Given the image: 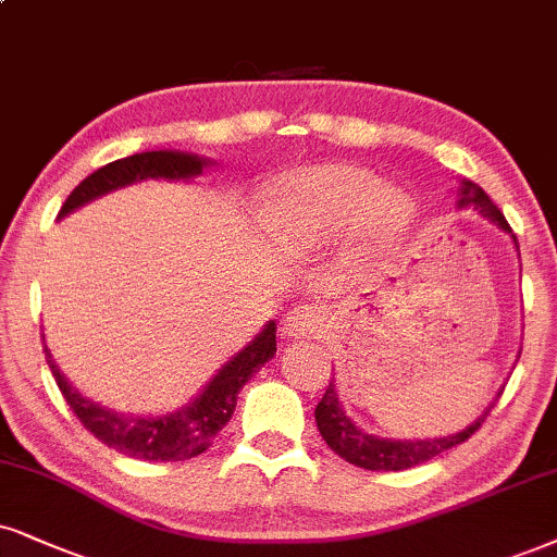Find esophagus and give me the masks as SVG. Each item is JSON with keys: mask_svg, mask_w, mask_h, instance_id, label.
Masks as SVG:
<instances>
[{"mask_svg": "<svg viewBox=\"0 0 557 557\" xmlns=\"http://www.w3.org/2000/svg\"><path fill=\"white\" fill-rule=\"evenodd\" d=\"M326 329V311L315 302H306V306L293 308L283 319V334L285 339H319Z\"/></svg>", "mask_w": 557, "mask_h": 557, "instance_id": "1", "label": "esophagus"}]
</instances>
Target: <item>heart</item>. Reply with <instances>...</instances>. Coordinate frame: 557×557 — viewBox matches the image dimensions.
I'll return each instance as SVG.
<instances>
[{
	"label": "heart",
	"mask_w": 557,
	"mask_h": 557,
	"mask_svg": "<svg viewBox=\"0 0 557 557\" xmlns=\"http://www.w3.org/2000/svg\"><path fill=\"white\" fill-rule=\"evenodd\" d=\"M264 218L287 249L326 242L357 218L375 242H393L411 226L413 202L364 169L323 164L280 180L267 193Z\"/></svg>",
	"instance_id": "heart-1"
}]
</instances>
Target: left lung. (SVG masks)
<instances>
[{
  "label": "left lung",
  "mask_w": 557,
  "mask_h": 557,
  "mask_svg": "<svg viewBox=\"0 0 557 557\" xmlns=\"http://www.w3.org/2000/svg\"><path fill=\"white\" fill-rule=\"evenodd\" d=\"M457 195H460L457 208L473 206L478 213L488 218L494 226L502 228L504 234H509L513 242V249L519 251L517 236L511 234V226L506 223L502 210L494 206V200L483 193V187H478L475 182L470 180H462ZM498 396H502V393H498ZM491 408H494V404L485 408L473 424L466 426L457 434L429 436V440H388V436L362 432V429L347 417V411H344V404L339 398V391H336V380L331 377L326 393H323L319 406H315V426H319L323 442H326L336 455L351 462V466L364 468V470H408V468L421 466V462H429L432 457L447 453V449L462 445V442H466L468 436L481 426V421L488 417Z\"/></svg>",
  "instance_id": "left-lung-1"
}]
</instances>
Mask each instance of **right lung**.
I'll return each instance as SVG.
<instances>
[{"mask_svg":"<svg viewBox=\"0 0 557 557\" xmlns=\"http://www.w3.org/2000/svg\"><path fill=\"white\" fill-rule=\"evenodd\" d=\"M213 164L210 159L195 157L185 151H144L133 157L117 159L112 164H104L89 174L87 180L79 182V187L63 202L59 221L63 215L74 213L97 200V197L115 193V189L136 185L144 180H185L189 182L202 169ZM277 323L267 321V326L251 339L242 351H236L231 360L208 380V385L197 396L177 411L159 413V417H144V413H125L108 408L97 400L82 396L79 391L69 383L66 375L53 362L51 349L44 347L46 362L51 368L55 385L72 406L76 419L82 421L84 429H89L102 445H108L117 453L136 457V460H189L213 445L215 434L228 424V419L236 411L238 391L249 383L251 375L264 368L277 351ZM46 339V336H44Z\"/></svg>","mask_w":557,"mask_h":557,"instance_id":"add662e5","label":"right lung"}]
</instances>
